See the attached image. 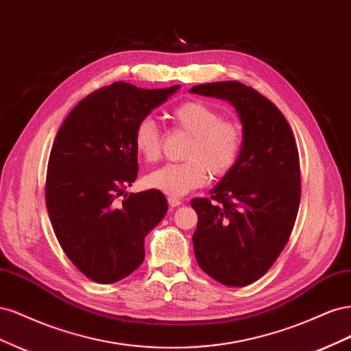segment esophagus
Returning <instances> with one entry per match:
<instances>
[{
	"label": "esophagus",
	"mask_w": 351,
	"mask_h": 351,
	"mask_svg": "<svg viewBox=\"0 0 351 351\" xmlns=\"http://www.w3.org/2000/svg\"><path fill=\"white\" fill-rule=\"evenodd\" d=\"M168 204H169V206H171V208H176V206H178L180 204H182V199L176 197V196H169L168 197Z\"/></svg>",
	"instance_id": "esophagus-1"
}]
</instances>
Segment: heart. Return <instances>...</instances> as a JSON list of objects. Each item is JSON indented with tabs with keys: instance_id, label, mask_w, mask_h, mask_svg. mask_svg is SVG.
<instances>
[{
	"instance_id": "heart-1",
	"label": "heart",
	"mask_w": 351,
	"mask_h": 351,
	"mask_svg": "<svg viewBox=\"0 0 351 351\" xmlns=\"http://www.w3.org/2000/svg\"><path fill=\"white\" fill-rule=\"evenodd\" d=\"M171 123L187 133L186 161L165 164L146 176V184L169 196H183L204 186L212 177L228 174L241 149L240 125L222 119L219 111L202 101H186L169 112ZM133 143L145 161L155 162L161 156V133L151 119L137 123Z\"/></svg>"
}]
</instances>
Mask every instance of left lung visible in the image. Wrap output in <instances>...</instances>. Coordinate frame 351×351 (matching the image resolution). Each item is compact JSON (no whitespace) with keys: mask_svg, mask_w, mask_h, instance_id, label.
Returning a JSON list of instances; mask_svg holds the SVG:
<instances>
[{"mask_svg":"<svg viewBox=\"0 0 351 351\" xmlns=\"http://www.w3.org/2000/svg\"><path fill=\"white\" fill-rule=\"evenodd\" d=\"M192 93L232 104L243 142L236 165L190 202L199 217L193 234L202 271L228 285L259 280L289 241L300 204V161L290 124L275 105L237 80L197 84Z\"/></svg>","mask_w":351,"mask_h":351,"instance_id":"8db88e82","label":"left lung"}]
</instances>
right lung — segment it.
<instances>
[{"label":"right lung","instance_id":"1","mask_svg":"<svg viewBox=\"0 0 351 351\" xmlns=\"http://www.w3.org/2000/svg\"><path fill=\"white\" fill-rule=\"evenodd\" d=\"M180 84L141 89L115 82L71 110L49 154L45 200L52 228L69 259L95 282L120 281L141 267L145 237L168 210L151 189L116 197L139 171L133 134L137 123Z\"/></svg>","mask_w":351,"mask_h":351}]
</instances>
